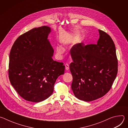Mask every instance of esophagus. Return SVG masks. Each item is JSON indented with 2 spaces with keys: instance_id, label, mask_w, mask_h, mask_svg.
Instances as JSON below:
<instances>
[{
  "instance_id": "34e87169",
  "label": "esophagus",
  "mask_w": 128,
  "mask_h": 128,
  "mask_svg": "<svg viewBox=\"0 0 128 128\" xmlns=\"http://www.w3.org/2000/svg\"><path fill=\"white\" fill-rule=\"evenodd\" d=\"M65 69L66 70H68L69 69V66L68 64H65Z\"/></svg>"
}]
</instances>
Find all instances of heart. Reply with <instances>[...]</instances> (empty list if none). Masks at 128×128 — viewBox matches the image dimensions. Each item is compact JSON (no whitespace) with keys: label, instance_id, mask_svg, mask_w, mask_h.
Listing matches in <instances>:
<instances>
[{"label":"heart","instance_id":"obj_1","mask_svg":"<svg viewBox=\"0 0 128 128\" xmlns=\"http://www.w3.org/2000/svg\"><path fill=\"white\" fill-rule=\"evenodd\" d=\"M56 50L58 53L59 54H62L63 52V49L61 46H58L56 48Z\"/></svg>","mask_w":128,"mask_h":128}]
</instances>
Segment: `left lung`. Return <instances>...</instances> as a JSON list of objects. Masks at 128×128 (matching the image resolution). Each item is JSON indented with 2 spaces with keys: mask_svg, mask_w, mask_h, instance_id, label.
I'll return each instance as SVG.
<instances>
[{
  "mask_svg": "<svg viewBox=\"0 0 128 128\" xmlns=\"http://www.w3.org/2000/svg\"><path fill=\"white\" fill-rule=\"evenodd\" d=\"M97 44H74L70 50L73 62L69 65L73 77L71 88L80 100L88 102L104 96L118 74V59L111 37L99 29Z\"/></svg>",
  "mask_w": 128,
  "mask_h": 128,
  "instance_id": "8db88e82",
  "label": "left lung"
}]
</instances>
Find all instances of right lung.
Here are the masks:
<instances>
[{"instance_id":"add662e5","label":"right lung","mask_w":128,"mask_h":128,"mask_svg":"<svg viewBox=\"0 0 128 128\" xmlns=\"http://www.w3.org/2000/svg\"><path fill=\"white\" fill-rule=\"evenodd\" d=\"M51 30L44 26L23 34L11 48L8 76L11 84L25 100L40 102L53 93L63 63L53 60L54 49L48 39Z\"/></svg>"}]
</instances>
